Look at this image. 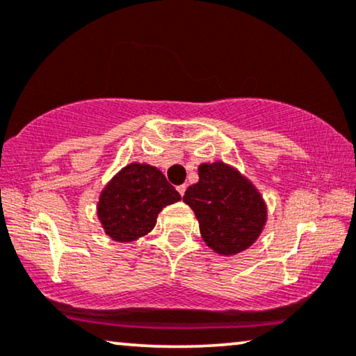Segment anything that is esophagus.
<instances>
[{"label":"esophagus","mask_w":356,"mask_h":356,"mask_svg":"<svg viewBox=\"0 0 356 356\" xmlns=\"http://www.w3.org/2000/svg\"><path fill=\"white\" fill-rule=\"evenodd\" d=\"M186 184H179V186H177V189H178V193H179V195H181V196H184V191H186Z\"/></svg>","instance_id":"obj_1"}]
</instances>
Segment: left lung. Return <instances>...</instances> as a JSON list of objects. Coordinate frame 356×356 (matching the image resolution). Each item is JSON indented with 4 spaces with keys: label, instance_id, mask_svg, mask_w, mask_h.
Instances as JSON below:
<instances>
[{
    "label": "left lung",
    "instance_id": "obj_1",
    "mask_svg": "<svg viewBox=\"0 0 356 356\" xmlns=\"http://www.w3.org/2000/svg\"><path fill=\"white\" fill-rule=\"evenodd\" d=\"M197 175L183 201L195 212L206 245L225 257L247 250L268 218L255 184L224 161L201 163Z\"/></svg>",
    "mask_w": 356,
    "mask_h": 356
}]
</instances>
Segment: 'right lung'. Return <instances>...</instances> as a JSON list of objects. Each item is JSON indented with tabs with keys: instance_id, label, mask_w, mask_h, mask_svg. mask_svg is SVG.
Returning a JSON list of instances; mask_svg holds the SVG:
<instances>
[{
	"instance_id": "1",
	"label": "right lung",
	"mask_w": 356,
	"mask_h": 356,
	"mask_svg": "<svg viewBox=\"0 0 356 356\" xmlns=\"http://www.w3.org/2000/svg\"><path fill=\"white\" fill-rule=\"evenodd\" d=\"M181 200L159 168L129 163L106 184L98 201V219L116 242H134L155 227L165 206Z\"/></svg>"
}]
</instances>
